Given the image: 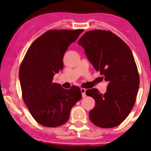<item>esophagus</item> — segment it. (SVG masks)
<instances>
[{"mask_svg": "<svg viewBox=\"0 0 151 151\" xmlns=\"http://www.w3.org/2000/svg\"><path fill=\"white\" fill-rule=\"evenodd\" d=\"M86 89L85 88H81V93H82V96L83 97H85L86 96V94H85V93H86Z\"/></svg>", "mask_w": 151, "mask_h": 151, "instance_id": "1", "label": "esophagus"}]
</instances>
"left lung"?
<instances>
[{
    "mask_svg": "<svg viewBox=\"0 0 151 151\" xmlns=\"http://www.w3.org/2000/svg\"><path fill=\"white\" fill-rule=\"evenodd\" d=\"M78 44L109 83L104 94L94 88L86 91V95L95 101L89 118L101 128L118 126L133 108L139 90V76L133 55L123 40L106 30L86 32Z\"/></svg>",
    "mask_w": 151,
    "mask_h": 151,
    "instance_id": "left-lung-1",
    "label": "left lung"
}]
</instances>
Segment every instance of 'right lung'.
<instances>
[{
    "label": "right lung",
    "instance_id": "add662e5",
    "mask_svg": "<svg viewBox=\"0 0 151 151\" xmlns=\"http://www.w3.org/2000/svg\"><path fill=\"white\" fill-rule=\"evenodd\" d=\"M83 29L51 30L29 48L19 69L22 98L33 118L42 126L57 127L68 121L74 105L82 97L81 89L62 88L52 82L63 68V57Z\"/></svg>",
    "mask_w": 151,
    "mask_h": 151
}]
</instances>
